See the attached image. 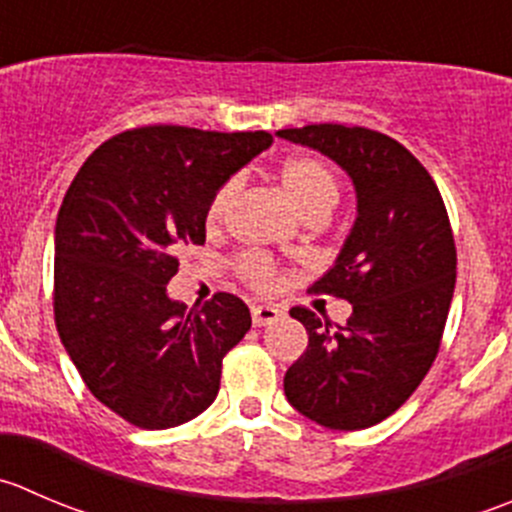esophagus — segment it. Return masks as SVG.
Returning a JSON list of instances; mask_svg holds the SVG:
<instances>
[{"instance_id": "34e87169", "label": "esophagus", "mask_w": 512, "mask_h": 512, "mask_svg": "<svg viewBox=\"0 0 512 512\" xmlns=\"http://www.w3.org/2000/svg\"><path fill=\"white\" fill-rule=\"evenodd\" d=\"M282 317V310H277L275 305H255L252 307V325L262 327L277 322Z\"/></svg>"}]
</instances>
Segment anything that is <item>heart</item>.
<instances>
[{
    "instance_id": "heart-1",
    "label": "heart",
    "mask_w": 512,
    "mask_h": 512,
    "mask_svg": "<svg viewBox=\"0 0 512 512\" xmlns=\"http://www.w3.org/2000/svg\"><path fill=\"white\" fill-rule=\"evenodd\" d=\"M280 180L285 185L287 195L292 197L295 207L300 210V215L305 217H327L332 207L337 205V197H340V187H337L335 172L325 165L317 157H290V160L282 165ZM237 192V180H227L212 192L210 202H207L205 210V222L207 227H217L225 217L227 207H230L232 197ZM237 272H240L242 280L247 282L255 290H270L275 285V265L267 260L260 252H247L237 260Z\"/></svg>"
}]
</instances>
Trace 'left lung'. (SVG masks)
Here are the masks:
<instances>
[{
  "label": "left lung",
  "mask_w": 512,
  "mask_h": 512,
  "mask_svg": "<svg viewBox=\"0 0 512 512\" xmlns=\"http://www.w3.org/2000/svg\"><path fill=\"white\" fill-rule=\"evenodd\" d=\"M277 135L335 160L357 192L355 227L312 285L350 302L352 315L332 327L292 307L310 342L285 372V395L317 425L370 428L418 390L438 357L458 265L448 210L430 172L382 132L307 124Z\"/></svg>",
  "instance_id": "left-lung-1"
}]
</instances>
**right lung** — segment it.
Segmentation results:
<instances>
[{
    "label": "right lung",
    "mask_w": 512,
    "mask_h": 512,
    "mask_svg": "<svg viewBox=\"0 0 512 512\" xmlns=\"http://www.w3.org/2000/svg\"><path fill=\"white\" fill-rule=\"evenodd\" d=\"M270 145V132L147 124L74 175L54 227V322L89 393L130 425L175 428L217 398L250 310L230 292L187 310L167 282L182 247L205 245L212 192Z\"/></svg>",
    "instance_id": "1"
}]
</instances>
